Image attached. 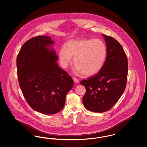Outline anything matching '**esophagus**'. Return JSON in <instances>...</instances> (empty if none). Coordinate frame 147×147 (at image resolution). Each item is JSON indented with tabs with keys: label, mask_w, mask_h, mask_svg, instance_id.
I'll return each instance as SVG.
<instances>
[{
	"label": "esophagus",
	"mask_w": 147,
	"mask_h": 147,
	"mask_svg": "<svg viewBox=\"0 0 147 147\" xmlns=\"http://www.w3.org/2000/svg\"><path fill=\"white\" fill-rule=\"evenodd\" d=\"M73 79L74 82H75V83H78V82H79V80L78 79L76 78H73Z\"/></svg>",
	"instance_id": "esophagus-1"
}]
</instances>
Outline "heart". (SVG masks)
Wrapping results in <instances>:
<instances>
[{
  "label": "heart",
  "mask_w": 147,
  "mask_h": 147,
  "mask_svg": "<svg viewBox=\"0 0 147 147\" xmlns=\"http://www.w3.org/2000/svg\"><path fill=\"white\" fill-rule=\"evenodd\" d=\"M107 53L106 45L101 40L80 38L67 41L59 51V59L62 67L66 68L74 58L76 73L92 76L103 67Z\"/></svg>",
  "instance_id": "1"
}]
</instances>
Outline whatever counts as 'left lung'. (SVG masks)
Here are the masks:
<instances>
[{
  "instance_id": "8db88e82",
  "label": "left lung",
  "mask_w": 147,
  "mask_h": 147,
  "mask_svg": "<svg viewBox=\"0 0 147 147\" xmlns=\"http://www.w3.org/2000/svg\"><path fill=\"white\" fill-rule=\"evenodd\" d=\"M107 45V57L100 71L80 82L86 88L84 106L92 112L102 113L111 109L125 90L128 62L123 48L112 36L103 34Z\"/></svg>"
}]
</instances>
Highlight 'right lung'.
Wrapping results in <instances>:
<instances>
[{
    "mask_svg": "<svg viewBox=\"0 0 147 147\" xmlns=\"http://www.w3.org/2000/svg\"><path fill=\"white\" fill-rule=\"evenodd\" d=\"M51 38L39 35L26 41L16 59L19 85L30 107L44 114H54L65 106L74 82L58 66V57L47 49Z\"/></svg>",
    "mask_w": 147,
    "mask_h": 147,
    "instance_id": "right-lung-1",
    "label": "right lung"
}]
</instances>
